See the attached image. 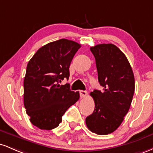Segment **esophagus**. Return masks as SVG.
<instances>
[{
    "mask_svg": "<svg viewBox=\"0 0 153 153\" xmlns=\"http://www.w3.org/2000/svg\"><path fill=\"white\" fill-rule=\"evenodd\" d=\"M80 98H85L87 96V92L85 91H80Z\"/></svg>",
    "mask_w": 153,
    "mask_h": 153,
    "instance_id": "34e87169",
    "label": "esophagus"
}]
</instances>
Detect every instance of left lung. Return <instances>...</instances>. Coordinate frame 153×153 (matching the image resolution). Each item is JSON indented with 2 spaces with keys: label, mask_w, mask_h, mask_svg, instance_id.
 I'll return each instance as SVG.
<instances>
[{
  "label": "left lung",
  "mask_w": 153,
  "mask_h": 153,
  "mask_svg": "<svg viewBox=\"0 0 153 153\" xmlns=\"http://www.w3.org/2000/svg\"><path fill=\"white\" fill-rule=\"evenodd\" d=\"M90 50L103 88L90 94L95 108L85 124L92 132L108 134L120 126L129 111L134 92V73L125 54L113 44L97 45Z\"/></svg>",
  "instance_id": "8db88e82"
}]
</instances>
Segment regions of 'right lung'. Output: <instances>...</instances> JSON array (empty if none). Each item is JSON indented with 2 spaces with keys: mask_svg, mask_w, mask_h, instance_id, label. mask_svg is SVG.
Returning <instances> with one entry per match:
<instances>
[{
  "mask_svg": "<svg viewBox=\"0 0 153 153\" xmlns=\"http://www.w3.org/2000/svg\"><path fill=\"white\" fill-rule=\"evenodd\" d=\"M81 47L61 39L39 49L28 62L24 80V104L33 125L50 130L58 127L68 108L78 101L80 94L70 84L59 82L70 76L69 68Z\"/></svg>",
  "mask_w": 153,
  "mask_h": 153,
  "instance_id": "add662e5",
  "label": "right lung"
}]
</instances>
